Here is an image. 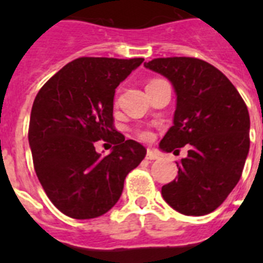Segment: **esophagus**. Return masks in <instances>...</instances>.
<instances>
[{"label": "esophagus", "mask_w": 263, "mask_h": 263, "mask_svg": "<svg viewBox=\"0 0 263 263\" xmlns=\"http://www.w3.org/2000/svg\"><path fill=\"white\" fill-rule=\"evenodd\" d=\"M158 158H159V155H158L157 153L153 152L152 148H147V154H146V159L154 160V159H158Z\"/></svg>", "instance_id": "obj_1"}]
</instances>
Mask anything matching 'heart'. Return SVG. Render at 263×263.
<instances>
[{
    "label": "heart",
    "instance_id": "b5f03b06",
    "mask_svg": "<svg viewBox=\"0 0 263 263\" xmlns=\"http://www.w3.org/2000/svg\"><path fill=\"white\" fill-rule=\"evenodd\" d=\"M136 136L142 141H152L154 138V133H153L150 129H146V127H138L136 130Z\"/></svg>",
    "mask_w": 263,
    "mask_h": 263
}]
</instances>
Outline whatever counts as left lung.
I'll return each mask as SVG.
<instances>
[{"label": "left lung", "mask_w": 263, "mask_h": 263, "mask_svg": "<svg viewBox=\"0 0 263 263\" xmlns=\"http://www.w3.org/2000/svg\"><path fill=\"white\" fill-rule=\"evenodd\" d=\"M145 67L168 79L176 93L164 153L188 148L178 179L162 187L170 206L187 216L213 212L236 187L249 153V111L229 79L196 58H158Z\"/></svg>", "instance_id": "1"}]
</instances>
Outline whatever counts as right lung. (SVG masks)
<instances>
[{
  "mask_svg": "<svg viewBox=\"0 0 263 263\" xmlns=\"http://www.w3.org/2000/svg\"><path fill=\"white\" fill-rule=\"evenodd\" d=\"M142 58H79L57 72L36 95L29 125V145L36 176L48 199L78 220L108 212L120 199L127 174L146 148L113 127L116 88ZM115 145L108 156L97 140Z\"/></svg>",
  "mask_w": 263,
  "mask_h": 263,
  "instance_id": "add662e5",
  "label": "right lung"
}]
</instances>
